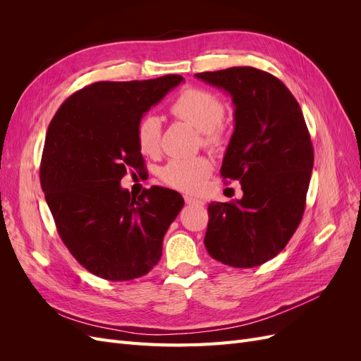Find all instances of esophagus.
Segmentation results:
<instances>
[{"label":"esophagus","mask_w":361,"mask_h":361,"mask_svg":"<svg viewBox=\"0 0 361 361\" xmlns=\"http://www.w3.org/2000/svg\"><path fill=\"white\" fill-rule=\"evenodd\" d=\"M185 203H187V204H194V206H203L204 204V202L194 199V197H191V195H185Z\"/></svg>","instance_id":"1"}]
</instances>
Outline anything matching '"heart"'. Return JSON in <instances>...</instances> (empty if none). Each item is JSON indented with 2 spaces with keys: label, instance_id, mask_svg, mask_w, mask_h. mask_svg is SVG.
I'll return each instance as SVG.
<instances>
[{
  "label": "heart",
  "instance_id": "b5f03b06",
  "mask_svg": "<svg viewBox=\"0 0 361 361\" xmlns=\"http://www.w3.org/2000/svg\"><path fill=\"white\" fill-rule=\"evenodd\" d=\"M171 113L202 133V141L207 147L223 143L226 130L221 125L224 105L218 97L203 89L183 90L171 106ZM137 145L143 155L154 157L159 150L161 120L155 114L140 118L135 130ZM211 164L204 158L171 159L161 171V178L170 187L183 192H199L211 176Z\"/></svg>",
  "mask_w": 361,
  "mask_h": 361
}]
</instances>
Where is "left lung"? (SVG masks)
<instances>
[{"label": "left lung", "instance_id": "1", "mask_svg": "<svg viewBox=\"0 0 361 361\" xmlns=\"http://www.w3.org/2000/svg\"><path fill=\"white\" fill-rule=\"evenodd\" d=\"M231 94L235 129L221 176L239 180L243 199L207 206V253L224 265L255 268L286 247L301 221L313 146L301 108L288 87L256 68L195 73Z\"/></svg>", "mask_w": 361, "mask_h": 361}]
</instances>
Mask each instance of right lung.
<instances>
[{
    "label": "right lung",
    "mask_w": 361,
    "mask_h": 361,
    "mask_svg": "<svg viewBox=\"0 0 361 361\" xmlns=\"http://www.w3.org/2000/svg\"><path fill=\"white\" fill-rule=\"evenodd\" d=\"M183 81H99L69 96L51 120L40 183L59 235L92 274L126 281L154 268L183 197L162 187L138 197L122 188L128 169L145 162L135 130L150 106Z\"/></svg>",
    "instance_id": "obj_1"
}]
</instances>
